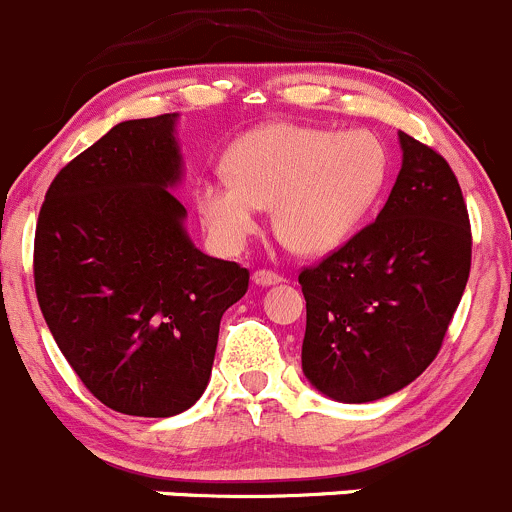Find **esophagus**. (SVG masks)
Returning a JSON list of instances; mask_svg holds the SVG:
<instances>
[{
	"label": "esophagus",
	"instance_id": "esophagus-1",
	"mask_svg": "<svg viewBox=\"0 0 512 512\" xmlns=\"http://www.w3.org/2000/svg\"><path fill=\"white\" fill-rule=\"evenodd\" d=\"M252 282L260 287H272V285H280V282H285V277L277 275V272H272V270H257L255 275H252Z\"/></svg>",
	"mask_w": 512,
	"mask_h": 512
}]
</instances>
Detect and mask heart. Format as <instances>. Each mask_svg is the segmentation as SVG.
I'll list each match as a JSON object with an SVG mask.
<instances>
[{"label":"heart","instance_id":"obj_1","mask_svg":"<svg viewBox=\"0 0 512 512\" xmlns=\"http://www.w3.org/2000/svg\"><path fill=\"white\" fill-rule=\"evenodd\" d=\"M389 168V148L369 131L267 123L230 148V178L200 183L198 208L225 247H240L257 230L260 208H272V225L289 250L327 255L374 213Z\"/></svg>","mask_w":512,"mask_h":512}]
</instances>
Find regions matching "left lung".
Masks as SVG:
<instances>
[{
	"label": "left lung",
	"mask_w": 512,
	"mask_h": 512,
	"mask_svg": "<svg viewBox=\"0 0 512 512\" xmlns=\"http://www.w3.org/2000/svg\"><path fill=\"white\" fill-rule=\"evenodd\" d=\"M401 170L371 225L299 275L302 371L342 404L396 394L441 349L471 272V223L451 165L399 131Z\"/></svg>",
	"instance_id": "1"
}]
</instances>
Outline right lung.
<instances>
[{
    "label": "right lung",
    "mask_w": 512,
    "mask_h": 512,
    "mask_svg": "<svg viewBox=\"0 0 512 512\" xmlns=\"http://www.w3.org/2000/svg\"><path fill=\"white\" fill-rule=\"evenodd\" d=\"M178 113L113 126L59 170L34 237V285L86 389L128 416L183 414L203 396L220 319L250 272L195 247Z\"/></svg>",
    "instance_id": "obj_1"
}]
</instances>
